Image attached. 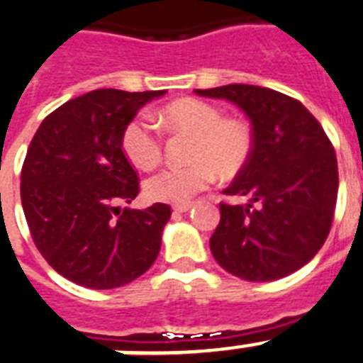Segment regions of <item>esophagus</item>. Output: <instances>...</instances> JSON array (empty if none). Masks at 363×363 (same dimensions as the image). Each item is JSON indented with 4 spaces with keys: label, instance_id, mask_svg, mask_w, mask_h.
Instances as JSON below:
<instances>
[{
    "label": "esophagus",
    "instance_id": "1",
    "mask_svg": "<svg viewBox=\"0 0 363 363\" xmlns=\"http://www.w3.org/2000/svg\"><path fill=\"white\" fill-rule=\"evenodd\" d=\"M191 206H194V203H190V201H186V203H177V204H173V212L184 213L188 212Z\"/></svg>",
    "mask_w": 363,
    "mask_h": 363
}]
</instances>
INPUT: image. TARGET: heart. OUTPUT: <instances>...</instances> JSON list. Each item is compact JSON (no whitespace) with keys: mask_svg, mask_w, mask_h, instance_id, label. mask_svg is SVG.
<instances>
[{"mask_svg":"<svg viewBox=\"0 0 363 363\" xmlns=\"http://www.w3.org/2000/svg\"><path fill=\"white\" fill-rule=\"evenodd\" d=\"M157 122L168 133L190 135L186 153L188 166H168L151 175L144 184L146 195L162 203H184L212 182L238 177L252 155L250 125L235 116H223L213 104L199 99H181L164 106ZM125 159L140 169L155 168L162 159V137L144 118L125 124L121 137Z\"/></svg>","mask_w":363,"mask_h":363,"instance_id":"obj_1","label":"heart"}]
</instances>
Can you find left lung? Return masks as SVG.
<instances>
[{
    "label": "left lung",
    "instance_id": "8db88e82",
    "mask_svg": "<svg viewBox=\"0 0 363 363\" xmlns=\"http://www.w3.org/2000/svg\"><path fill=\"white\" fill-rule=\"evenodd\" d=\"M195 93L238 104L254 138L250 160L223 191L248 203H219L213 257L248 281L296 272L316 256L333 225L338 195L333 143L303 104L279 91L230 84Z\"/></svg>",
    "mask_w": 363,
    "mask_h": 363
}]
</instances>
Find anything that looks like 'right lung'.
I'll return each mask as SVG.
<instances>
[{
    "label": "right lung",
    "mask_w": 363,
    "mask_h": 363,
    "mask_svg": "<svg viewBox=\"0 0 363 363\" xmlns=\"http://www.w3.org/2000/svg\"><path fill=\"white\" fill-rule=\"evenodd\" d=\"M164 91L96 89L62 104L34 133L21 168V204L47 263L72 283L116 289L157 259L172 208H121L140 191L121 137Z\"/></svg>",
    "instance_id": "add662e5"
}]
</instances>
